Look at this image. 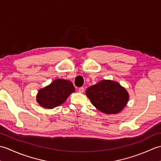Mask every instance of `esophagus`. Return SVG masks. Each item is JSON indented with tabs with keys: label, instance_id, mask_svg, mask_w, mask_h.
<instances>
[{
	"label": "esophagus",
	"instance_id": "1",
	"mask_svg": "<svg viewBox=\"0 0 161 161\" xmlns=\"http://www.w3.org/2000/svg\"><path fill=\"white\" fill-rule=\"evenodd\" d=\"M78 91L80 92V93H84V87H80V88H79Z\"/></svg>",
	"mask_w": 161,
	"mask_h": 161
}]
</instances>
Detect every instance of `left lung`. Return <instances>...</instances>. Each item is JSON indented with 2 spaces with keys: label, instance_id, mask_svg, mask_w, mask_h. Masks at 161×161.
Returning a JSON list of instances; mask_svg holds the SVG:
<instances>
[{
  "label": "left lung",
  "instance_id": "obj_1",
  "mask_svg": "<svg viewBox=\"0 0 161 161\" xmlns=\"http://www.w3.org/2000/svg\"><path fill=\"white\" fill-rule=\"evenodd\" d=\"M86 96L99 111L107 114L120 112L127 104L128 92L117 81L102 80L88 88Z\"/></svg>",
  "mask_w": 161,
  "mask_h": 161
}]
</instances>
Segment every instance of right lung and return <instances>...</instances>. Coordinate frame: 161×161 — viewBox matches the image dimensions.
I'll return each mask as SVG.
<instances>
[{"label":"right lung","instance_id":"add662e5","mask_svg":"<svg viewBox=\"0 0 161 161\" xmlns=\"http://www.w3.org/2000/svg\"><path fill=\"white\" fill-rule=\"evenodd\" d=\"M75 91L70 81L57 79L48 86L40 89L36 95V102L45 108H53L60 106Z\"/></svg>","mask_w":161,"mask_h":161}]
</instances>
